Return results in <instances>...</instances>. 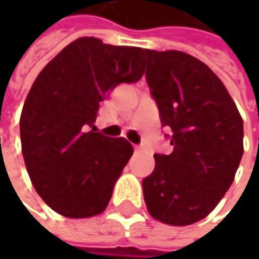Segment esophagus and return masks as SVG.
Wrapping results in <instances>:
<instances>
[{"mask_svg": "<svg viewBox=\"0 0 259 259\" xmlns=\"http://www.w3.org/2000/svg\"><path fill=\"white\" fill-rule=\"evenodd\" d=\"M142 150H144L142 145H136V147H135V151H142Z\"/></svg>", "mask_w": 259, "mask_h": 259, "instance_id": "34e87169", "label": "esophagus"}]
</instances>
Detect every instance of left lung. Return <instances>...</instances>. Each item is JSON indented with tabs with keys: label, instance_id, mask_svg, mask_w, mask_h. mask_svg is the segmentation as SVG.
Returning <instances> with one entry per match:
<instances>
[{
	"label": "left lung",
	"instance_id": "8db88e82",
	"mask_svg": "<svg viewBox=\"0 0 259 259\" xmlns=\"http://www.w3.org/2000/svg\"><path fill=\"white\" fill-rule=\"evenodd\" d=\"M147 83L162 126L172 130L171 154H154L142 180L148 213L186 227L208 216L233 184L243 156V120L216 73L181 51L145 49Z\"/></svg>",
	"mask_w": 259,
	"mask_h": 259
}]
</instances>
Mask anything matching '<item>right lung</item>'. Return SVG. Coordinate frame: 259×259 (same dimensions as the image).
Returning <instances> with one entry per match:
<instances>
[{
	"mask_svg": "<svg viewBox=\"0 0 259 259\" xmlns=\"http://www.w3.org/2000/svg\"><path fill=\"white\" fill-rule=\"evenodd\" d=\"M144 54L80 37L34 80L21 114L22 154L35 192L58 214L83 219L108 207L133 147L97 133L94 121L109 91L142 78Z\"/></svg>",
	"mask_w": 259,
	"mask_h": 259,
	"instance_id": "add662e5",
	"label": "right lung"
}]
</instances>
